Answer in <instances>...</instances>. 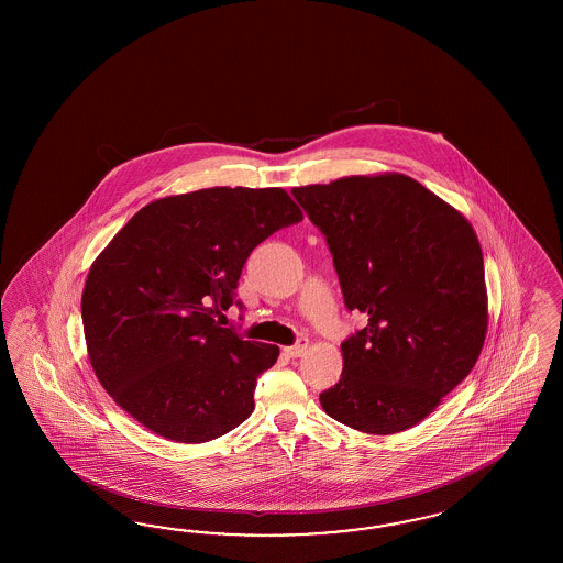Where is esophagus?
<instances>
[{
	"mask_svg": "<svg viewBox=\"0 0 563 563\" xmlns=\"http://www.w3.org/2000/svg\"><path fill=\"white\" fill-rule=\"evenodd\" d=\"M307 346H309V341L307 339H299L292 346H285L283 351H285L287 357H301L306 353Z\"/></svg>",
	"mask_w": 563,
	"mask_h": 563,
	"instance_id": "1",
	"label": "esophagus"
}]
</instances>
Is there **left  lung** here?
Segmentation results:
<instances>
[{
  "instance_id": "8db88e82",
  "label": "left lung",
  "mask_w": 563,
  "mask_h": 563,
  "mask_svg": "<svg viewBox=\"0 0 563 563\" xmlns=\"http://www.w3.org/2000/svg\"><path fill=\"white\" fill-rule=\"evenodd\" d=\"M290 194L324 233L344 306L367 316L341 344V379L320 394L322 409L374 435L417 426L471 374L487 334L471 222L400 173Z\"/></svg>"
}]
</instances>
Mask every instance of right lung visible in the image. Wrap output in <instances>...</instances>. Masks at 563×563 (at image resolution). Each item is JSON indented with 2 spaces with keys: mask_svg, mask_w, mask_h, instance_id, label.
Wrapping results in <instances>:
<instances>
[{
  "mask_svg": "<svg viewBox=\"0 0 563 563\" xmlns=\"http://www.w3.org/2000/svg\"><path fill=\"white\" fill-rule=\"evenodd\" d=\"M303 221L280 188H208L137 210L95 260L82 292L86 349L102 388L146 429L202 443L254 410L276 344L214 318L235 301L254 247Z\"/></svg>",
  "mask_w": 563,
  "mask_h": 563,
  "instance_id": "1",
  "label": "right lung"
}]
</instances>
